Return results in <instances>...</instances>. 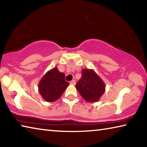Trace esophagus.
<instances>
[{"label":"esophagus","mask_w":147,"mask_h":147,"mask_svg":"<svg viewBox=\"0 0 147 147\" xmlns=\"http://www.w3.org/2000/svg\"><path fill=\"white\" fill-rule=\"evenodd\" d=\"M70 84H72V85H75L76 82H75V80H71V81L70 82Z\"/></svg>","instance_id":"obj_1"}]
</instances>
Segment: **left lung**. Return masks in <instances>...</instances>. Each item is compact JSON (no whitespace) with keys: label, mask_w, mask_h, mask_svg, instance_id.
Returning <instances> with one entry per match:
<instances>
[{"label":"left lung","mask_w":147,"mask_h":147,"mask_svg":"<svg viewBox=\"0 0 147 147\" xmlns=\"http://www.w3.org/2000/svg\"><path fill=\"white\" fill-rule=\"evenodd\" d=\"M76 88L86 101L95 102L104 93L105 85L94 71L83 69L81 78L76 84Z\"/></svg>","instance_id":"1"}]
</instances>
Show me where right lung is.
I'll return each instance as SVG.
<instances>
[{
  "label": "right lung",
  "instance_id": "add662e5",
  "mask_svg": "<svg viewBox=\"0 0 147 147\" xmlns=\"http://www.w3.org/2000/svg\"><path fill=\"white\" fill-rule=\"evenodd\" d=\"M65 74L54 68L47 73L39 85V91L44 100L54 102L59 99L69 86L65 80Z\"/></svg>",
  "mask_w": 147,
  "mask_h": 147
}]
</instances>
